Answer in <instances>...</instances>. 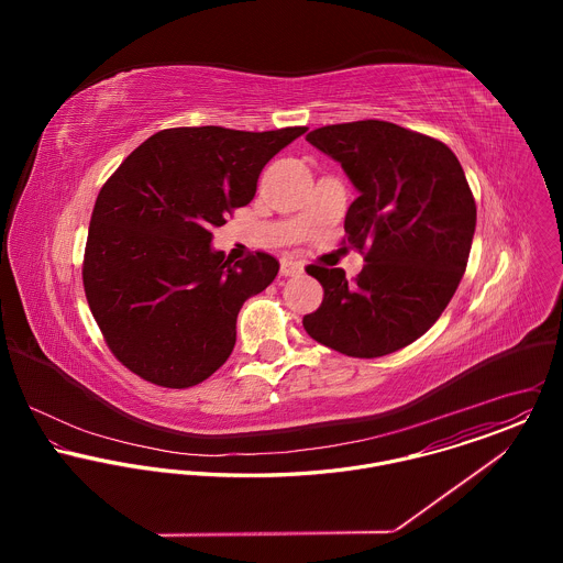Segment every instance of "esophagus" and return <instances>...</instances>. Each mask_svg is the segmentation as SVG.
<instances>
[{
    "instance_id": "34e87169",
    "label": "esophagus",
    "mask_w": 563,
    "mask_h": 563,
    "mask_svg": "<svg viewBox=\"0 0 563 563\" xmlns=\"http://www.w3.org/2000/svg\"><path fill=\"white\" fill-rule=\"evenodd\" d=\"M279 273H282L284 277L299 275V273H303V264L297 262V260H292V257H284V260H282V266H279Z\"/></svg>"
}]
</instances>
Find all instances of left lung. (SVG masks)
Listing matches in <instances>:
<instances>
[{"label": "left lung", "instance_id": "1", "mask_svg": "<svg viewBox=\"0 0 563 563\" xmlns=\"http://www.w3.org/2000/svg\"><path fill=\"white\" fill-rule=\"evenodd\" d=\"M306 141L360 190L344 236L366 264L355 279L310 264L324 295L303 327L349 357L395 353L440 319L464 277L477 225L464 168L442 141L377 119L324 125Z\"/></svg>", "mask_w": 563, "mask_h": 563}]
</instances>
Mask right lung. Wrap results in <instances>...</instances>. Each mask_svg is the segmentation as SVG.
Here are the masks:
<instances>
[{"mask_svg": "<svg viewBox=\"0 0 563 563\" xmlns=\"http://www.w3.org/2000/svg\"><path fill=\"white\" fill-rule=\"evenodd\" d=\"M306 130H161L101 186L81 282L128 371L162 388H190L228 362L242 303L275 279L279 262L264 251L225 260L210 249V228L255 197L266 162Z\"/></svg>", "mask_w": 563, "mask_h": 563, "instance_id": "obj_1", "label": "right lung"}]
</instances>
